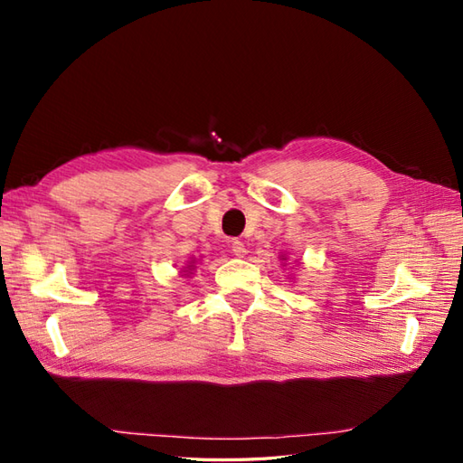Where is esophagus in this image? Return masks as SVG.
I'll use <instances>...</instances> for the list:
<instances>
[{
	"label": "esophagus",
	"mask_w": 463,
	"mask_h": 463,
	"mask_svg": "<svg viewBox=\"0 0 463 463\" xmlns=\"http://www.w3.org/2000/svg\"><path fill=\"white\" fill-rule=\"evenodd\" d=\"M231 249L234 254H237V257H244V254H247V247H244V242L239 239L231 241Z\"/></svg>",
	"instance_id": "obj_1"
}]
</instances>
